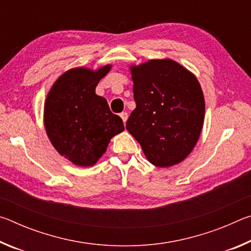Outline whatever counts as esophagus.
Here are the masks:
<instances>
[{
	"label": "esophagus",
	"instance_id": "1",
	"mask_svg": "<svg viewBox=\"0 0 251 251\" xmlns=\"http://www.w3.org/2000/svg\"><path fill=\"white\" fill-rule=\"evenodd\" d=\"M120 116H121V118L123 120V122H124V124H126L127 118H128V114H127L126 112H123V113L120 114Z\"/></svg>",
	"mask_w": 251,
	"mask_h": 251
}]
</instances>
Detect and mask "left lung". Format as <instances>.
Returning <instances> with one entry per match:
<instances>
[{"instance_id":"obj_1","label":"left lung","mask_w":251,"mask_h":251,"mask_svg":"<svg viewBox=\"0 0 251 251\" xmlns=\"http://www.w3.org/2000/svg\"><path fill=\"white\" fill-rule=\"evenodd\" d=\"M136 108L126 129L157 167L179 164L201 133L205 100L192 72L173 59H151L130 66Z\"/></svg>"}]
</instances>
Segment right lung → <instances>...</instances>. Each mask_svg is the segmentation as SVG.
<instances>
[{
	"mask_svg": "<svg viewBox=\"0 0 251 251\" xmlns=\"http://www.w3.org/2000/svg\"><path fill=\"white\" fill-rule=\"evenodd\" d=\"M112 65L93 71L76 67L65 72L50 88L44 105V126L52 145L77 166H93L110 139L124 130L120 116L110 112L95 88Z\"/></svg>",
	"mask_w": 251,
	"mask_h": 251,
	"instance_id": "obj_1",
	"label": "right lung"
}]
</instances>
